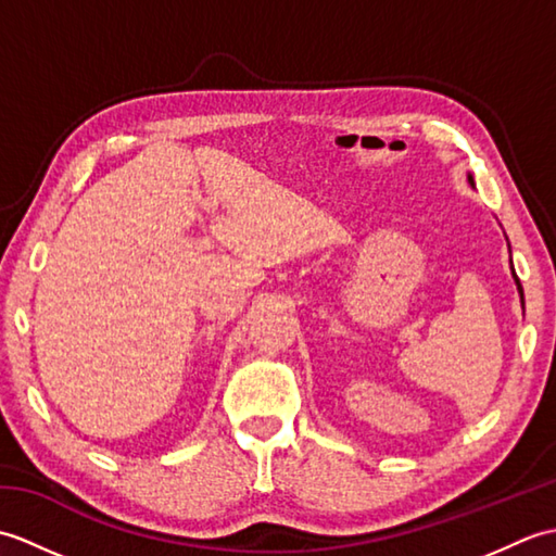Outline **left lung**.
Listing matches in <instances>:
<instances>
[{"label":"left lung","mask_w":556,"mask_h":556,"mask_svg":"<svg viewBox=\"0 0 556 556\" xmlns=\"http://www.w3.org/2000/svg\"><path fill=\"white\" fill-rule=\"evenodd\" d=\"M468 181H470V186H473V176L468 174ZM511 253V251H509ZM511 275H514V281H516V289H518V296H521V305H526L523 303V287H521V281H518V277H516V271H514V265H511Z\"/></svg>","instance_id":"obj_1"}]
</instances>
